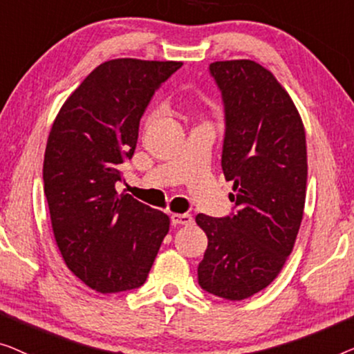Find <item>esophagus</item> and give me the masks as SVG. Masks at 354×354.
<instances>
[{"mask_svg":"<svg viewBox=\"0 0 354 354\" xmlns=\"http://www.w3.org/2000/svg\"><path fill=\"white\" fill-rule=\"evenodd\" d=\"M171 223L175 226H189L192 223V216L189 213H171Z\"/></svg>","mask_w":354,"mask_h":354,"instance_id":"esophagus-1","label":"esophagus"}]
</instances>
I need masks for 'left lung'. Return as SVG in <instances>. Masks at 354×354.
I'll list each match as a JSON object with an SVG mask.
<instances>
[{
  "label": "left lung",
  "mask_w": 354,
  "mask_h": 354,
  "mask_svg": "<svg viewBox=\"0 0 354 354\" xmlns=\"http://www.w3.org/2000/svg\"><path fill=\"white\" fill-rule=\"evenodd\" d=\"M210 75L225 104L221 167L234 213L196 223L208 245L198 263L203 290L239 301L274 281L295 245L306 197V136L295 104L255 61H218Z\"/></svg>",
  "instance_id": "obj_1"
}]
</instances>
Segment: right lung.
Listing matches in <instances>:
<instances>
[{"instance_id":"obj_1","label":"right lung","mask_w":354,"mask_h":354,"mask_svg":"<svg viewBox=\"0 0 354 354\" xmlns=\"http://www.w3.org/2000/svg\"><path fill=\"white\" fill-rule=\"evenodd\" d=\"M181 66L129 57L104 62L53 123L43 181L54 239L68 270L99 293L141 287L170 229L165 213L118 196L115 184L136 149L147 104Z\"/></svg>"}]
</instances>
